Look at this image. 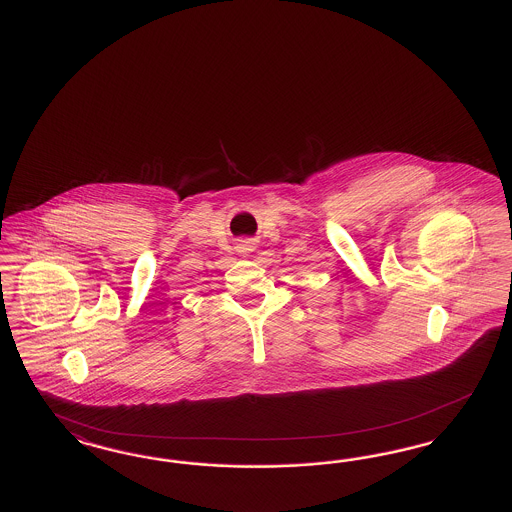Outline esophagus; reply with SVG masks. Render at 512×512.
I'll list each match as a JSON object with an SVG mask.
<instances>
[{"mask_svg":"<svg viewBox=\"0 0 512 512\" xmlns=\"http://www.w3.org/2000/svg\"><path fill=\"white\" fill-rule=\"evenodd\" d=\"M238 249L242 251V253H249V251H253L255 249V242L251 240V238H245V240H238Z\"/></svg>","mask_w":512,"mask_h":512,"instance_id":"1","label":"esophagus"}]
</instances>
